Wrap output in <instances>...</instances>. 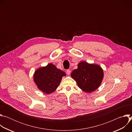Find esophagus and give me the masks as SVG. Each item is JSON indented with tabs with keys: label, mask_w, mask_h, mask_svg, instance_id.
Masks as SVG:
<instances>
[{
	"label": "esophagus",
	"mask_w": 132,
	"mask_h": 132,
	"mask_svg": "<svg viewBox=\"0 0 132 132\" xmlns=\"http://www.w3.org/2000/svg\"><path fill=\"white\" fill-rule=\"evenodd\" d=\"M66 73L67 74V75H70V70H69V69H67V70H66Z\"/></svg>",
	"instance_id": "34e87169"
}]
</instances>
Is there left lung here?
Returning a JSON list of instances; mask_svg holds the SVG:
<instances>
[{"mask_svg":"<svg viewBox=\"0 0 132 132\" xmlns=\"http://www.w3.org/2000/svg\"><path fill=\"white\" fill-rule=\"evenodd\" d=\"M71 76L81 90L86 92H91L100 85L103 78V71L98 65L82 62L78 64L77 69L72 71Z\"/></svg>","mask_w":132,"mask_h":132,"instance_id":"left-lung-1","label":"left lung"}]
</instances>
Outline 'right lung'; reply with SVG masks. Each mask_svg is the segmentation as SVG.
<instances>
[{
  "label": "right lung",
  "instance_id": "obj_1",
  "mask_svg": "<svg viewBox=\"0 0 132 132\" xmlns=\"http://www.w3.org/2000/svg\"><path fill=\"white\" fill-rule=\"evenodd\" d=\"M65 75V72L50 63L46 66L40 68L35 71L34 74V81L40 90L49 94L57 89L63 76Z\"/></svg>",
  "mask_w": 132,
  "mask_h": 132
}]
</instances>
